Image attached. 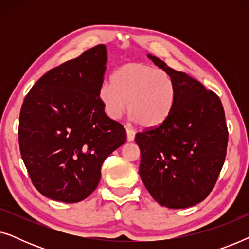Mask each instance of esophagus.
Returning a JSON list of instances; mask_svg holds the SVG:
<instances>
[{
  "label": "esophagus",
  "instance_id": "obj_1",
  "mask_svg": "<svg viewBox=\"0 0 249 249\" xmlns=\"http://www.w3.org/2000/svg\"><path fill=\"white\" fill-rule=\"evenodd\" d=\"M125 131H127V139L128 142H132L135 139V131L131 130L130 128H125Z\"/></svg>",
  "mask_w": 249,
  "mask_h": 249
}]
</instances>
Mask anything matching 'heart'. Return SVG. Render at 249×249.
Wrapping results in <instances>:
<instances>
[{
    "label": "heart",
    "instance_id": "obj_1",
    "mask_svg": "<svg viewBox=\"0 0 249 249\" xmlns=\"http://www.w3.org/2000/svg\"><path fill=\"white\" fill-rule=\"evenodd\" d=\"M100 98L105 113L119 120L128 112L142 128L164 124L176 104V86L164 71L142 63H127L119 68L112 81L101 86Z\"/></svg>",
    "mask_w": 249,
    "mask_h": 249
}]
</instances>
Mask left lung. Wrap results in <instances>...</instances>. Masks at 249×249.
<instances>
[{
  "mask_svg": "<svg viewBox=\"0 0 249 249\" xmlns=\"http://www.w3.org/2000/svg\"><path fill=\"white\" fill-rule=\"evenodd\" d=\"M148 57L172 78L176 104L164 124L136 135L139 175L160 205L185 209L205 199L219 178L229 135L224 110L198 80Z\"/></svg>",
  "mask_w": 249,
  "mask_h": 249,
  "instance_id": "left-lung-1",
  "label": "left lung"
}]
</instances>
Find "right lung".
<instances>
[{
  "mask_svg": "<svg viewBox=\"0 0 249 249\" xmlns=\"http://www.w3.org/2000/svg\"><path fill=\"white\" fill-rule=\"evenodd\" d=\"M107 47L96 45L53 68L34 85L19 118V146L42 195L78 203L96 189L105 159L127 141L100 98Z\"/></svg>",
  "mask_w": 249,
  "mask_h": 249,
  "instance_id": "right-lung-1",
  "label": "right lung"
}]
</instances>
